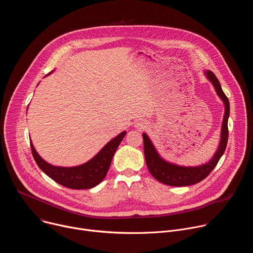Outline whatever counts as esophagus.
<instances>
[{"label": "esophagus", "mask_w": 253, "mask_h": 253, "mask_svg": "<svg viewBox=\"0 0 253 253\" xmlns=\"http://www.w3.org/2000/svg\"><path fill=\"white\" fill-rule=\"evenodd\" d=\"M136 127H137V128H139V129H142V128L145 127V125H144V124H141V123H138V124L136 125Z\"/></svg>", "instance_id": "34e87169"}]
</instances>
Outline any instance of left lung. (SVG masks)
Instances as JSON below:
<instances>
[{
	"instance_id": "obj_1",
	"label": "left lung",
	"mask_w": 253,
	"mask_h": 253,
	"mask_svg": "<svg viewBox=\"0 0 253 253\" xmlns=\"http://www.w3.org/2000/svg\"><path fill=\"white\" fill-rule=\"evenodd\" d=\"M205 75L207 79L212 83L216 93H217V95L223 101L225 107L218 148L213 155L212 159L205 164L194 167L180 166L165 161L158 154L148 135L146 133H143L142 135L144 142V154H145L147 167L151 175L163 184L169 186H188L202 181V180L206 178L209 175V173L214 169V167L217 165L219 159L221 158L225 151L228 140V117L230 110L229 100L222 91L221 85L218 79L214 75L213 72L206 70Z\"/></svg>"
}]
</instances>
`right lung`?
I'll return each mask as SVG.
<instances>
[{
    "instance_id": "add662e5",
    "label": "right lung",
    "mask_w": 253,
    "mask_h": 253,
    "mask_svg": "<svg viewBox=\"0 0 253 253\" xmlns=\"http://www.w3.org/2000/svg\"><path fill=\"white\" fill-rule=\"evenodd\" d=\"M125 135V131L121 132L108 142L91 160L75 167H59L49 164L36 151L32 141L30 143L36 163L54 181L71 189H89L98 185L107 175L113 155Z\"/></svg>"
}]
</instances>
